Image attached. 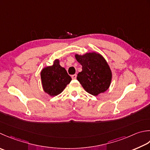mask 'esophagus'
<instances>
[{"mask_svg":"<svg viewBox=\"0 0 150 150\" xmlns=\"http://www.w3.org/2000/svg\"><path fill=\"white\" fill-rule=\"evenodd\" d=\"M71 78H72L73 79H75L76 78H77V75H76V74L73 75L71 76Z\"/></svg>","mask_w":150,"mask_h":150,"instance_id":"1","label":"esophagus"}]
</instances>
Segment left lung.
I'll list each match as a JSON object with an SVG mask.
<instances>
[{
  "instance_id": "left-lung-1",
  "label": "left lung",
  "mask_w": 150,
  "mask_h": 150,
  "mask_svg": "<svg viewBox=\"0 0 150 150\" xmlns=\"http://www.w3.org/2000/svg\"><path fill=\"white\" fill-rule=\"evenodd\" d=\"M75 57L83 69L78 73L77 79L85 91L94 96L107 91L112 74L105 58L97 52H86L83 55L75 54Z\"/></svg>"
}]
</instances>
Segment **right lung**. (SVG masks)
I'll use <instances>...</instances> for the list:
<instances>
[{
  "label": "right lung",
  "mask_w": 150,
  "mask_h": 150,
  "mask_svg": "<svg viewBox=\"0 0 150 150\" xmlns=\"http://www.w3.org/2000/svg\"><path fill=\"white\" fill-rule=\"evenodd\" d=\"M40 75L43 91L51 97L62 92L71 81L66 69L60 65L58 59H55L52 66L43 67Z\"/></svg>",
  "instance_id": "right-lung-1"
}]
</instances>
